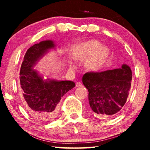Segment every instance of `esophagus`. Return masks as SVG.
<instances>
[{
    "label": "esophagus",
    "instance_id": "obj_1",
    "mask_svg": "<svg viewBox=\"0 0 150 150\" xmlns=\"http://www.w3.org/2000/svg\"><path fill=\"white\" fill-rule=\"evenodd\" d=\"M82 86H83V85L81 84L80 82H78L76 83V87H82Z\"/></svg>",
    "mask_w": 150,
    "mask_h": 150
}]
</instances>
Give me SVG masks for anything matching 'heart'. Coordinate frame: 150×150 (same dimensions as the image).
Wrapping results in <instances>:
<instances>
[{
    "instance_id": "obj_1",
    "label": "heart",
    "mask_w": 150,
    "mask_h": 150,
    "mask_svg": "<svg viewBox=\"0 0 150 150\" xmlns=\"http://www.w3.org/2000/svg\"><path fill=\"white\" fill-rule=\"evenodd\" d=\"M109 55V50L105 45L96 40L81 43L75 45L73 49V56L77 60H85V66L90 71H96L102 67ZM73 69L74 65L71 63Z\"/></svg>"
}]
</instances>
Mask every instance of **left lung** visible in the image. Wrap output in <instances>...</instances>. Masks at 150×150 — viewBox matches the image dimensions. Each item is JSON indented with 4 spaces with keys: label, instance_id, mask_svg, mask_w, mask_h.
Listing matches in <instances>:
<instances>
[{
    "label": "left lung",
    "instance_id": "obj_1",
    "mask_svg": "<svg viewBox=\"0 0 150 150\" xmlns=\"http://www.w3.org/2000/svg\"><path fill=\"white\" fill-rule=\"evenodd\" d=\"M132 79L131 69L125 64L120 69L86 73L82 81L88 89V101L94 115L104 118L118 114L126 102Z\"/></svg>",
    "mask_w": 150,
    "mask_h": 150
}]
</instances>
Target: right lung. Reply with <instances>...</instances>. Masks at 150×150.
<instances>
[{
    "mask_svg": "<svg viewBox=\"0 0 150 150\" xmlns=\"http://www.w3.org/2000/svg\"><path fill=\"white\" fill-rule=\"evenodd\" d=\"M55 46L52 40H45L32 45L27 50L20 67L23 105L30 115L44 123L56 118L61 98L75 86L71 81L44 79L33 69L47 51Z\"/></svg>",
    "mask_w": 150,
    "mask_h": 150,
    "instance_id": "right-lung-1",
    "label": "right lung"
}]
</instances>
